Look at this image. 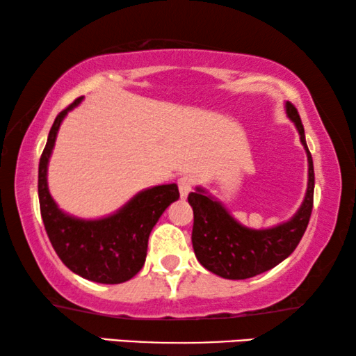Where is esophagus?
Here are the masks:
<instances>
[{
	"instance_id": "34e87169",
	"label": "esophagus",
	"mask_w": 356,
	"mask_h": 356,
	"mask_svg": "<svg viewBox=\"0 0 356 356\" xmlns=\"http://www.w3.org/2000/svg\"><path fill=\"white\" fill-rule=\"evenodd\" d=\"M194 186V178L193 177H181L178 179V188H179V194H181L183 199L188 197V194L193 191Z\"/></svg>"
}]
</instances>
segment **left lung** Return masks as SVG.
<instances>
[{
  "mask_svg": "<svg viewBox=\"0 0 356 356\" xmlns=\"http://www.w3.org/2000/svg\"><path fill=\"white\" fill-rule=\"evenodd\" d=\"M285 111L298 129L308 157V188L303 204L289 222L264 230H252L236 222L222 202L207 194L206 189L197 188L196 193L188 196L194 212L191 235L194 254L207 270L223 279H250L280 264L298 246L309 223L314 196L313 157L306 145L298 111L290 102L285 104Z\"/></svg>",
  "mask_w": 356,
  "mask_h": 356,
  "instance_id": "1",
  "label": "left lung"
}]
</instances>
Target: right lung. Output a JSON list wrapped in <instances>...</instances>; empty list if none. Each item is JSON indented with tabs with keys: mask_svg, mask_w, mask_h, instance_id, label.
I'll list each match as a JSON object with an SVG mask.
<instances>
[{
	"mask_svg": "<svg viewBox=\"0 0 356 356\" xmlns=\"http://www.w3.org/2000/svg\"><path fill=\"white\" fill-rule=\"evenodd\" d=\"M81 102L82 97L56 116L42 152L38 163L42 220L51 246L67 269L97 284H123L143 269L150 232L165 209L179 197V191L175 183L144 189L120 211L97 220L63 212L48 191L47 170L58 129L67 111Z\"/></svg>",
	"mask_w": 356,
	"mask_h": 356,
	"instance_id": "1",
	"label": "right lung"
}]
</instances>
